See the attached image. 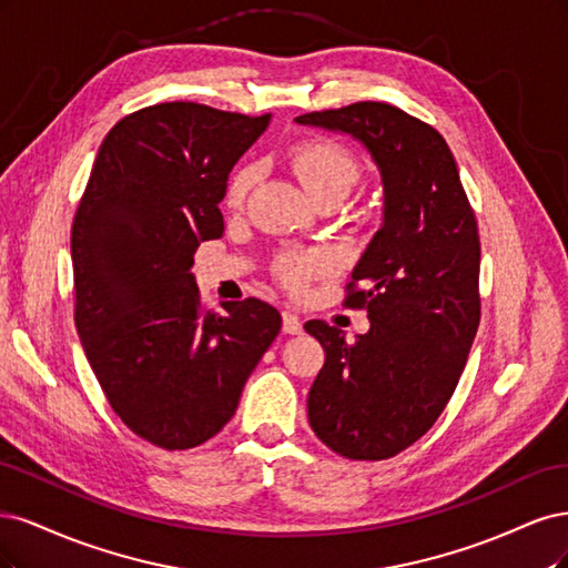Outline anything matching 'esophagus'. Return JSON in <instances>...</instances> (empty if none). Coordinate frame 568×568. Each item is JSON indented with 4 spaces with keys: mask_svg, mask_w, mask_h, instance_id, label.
Listing matches in <instances>:
<instances>
[{
    "mask_svg": "<svg viewBox=\"0 0 568 568\" xmlns=\"http://www.w3.org/2000/svg\"><path fill=\"white\" fill-rule=\"evenodd\" d=\"M304 331L302 321L297 314H292V311H283V333L285 335H300Z\"/></svg>",
    "mask_w": 568,
    "mask_h": 568,
    "instance_id": "esophagus-1",
    "label": "esophagus"
}]
</instances>
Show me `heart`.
Returning <instances> with one entry per match:
<instances>
[{"mask_svg":"<svg viewBox=\"0 0 568 568\" xmlns=\"http://www.w3.org/2000/svg\"><path fill=\"white\" fill-rule=\"evenodd\" d=\"M290 168L302 181L304 191L314 203L323 200H342L352 193V189L361 181V164L356 155L344 149L342 143L331 139H306L290 151ZM254 184V168L243 164L237 168L224 193V203L229 207H241ZM333 271V262L323 252H285L273 262L276 278L292 292V295H304L311 281L327 276Z\"/></svg>","mask_w":568,"mask_h":568,"instance_id":"heart-1","label":"heart"}]
</instances>
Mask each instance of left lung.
Returning a JSON list of instances; mask_svg holds the SVG:
<instances>
[{
    "instance_id": "8db88e82",
    "label": "left lung",
    "mask_w": 568,
    "mask_h": 568,
    "mask_svg": "<svg viewBox=\"0 0 568 568\" xmlns=\"http://www.w3.org/2000/svg\"><path fill=\"white\" fill-rule=\"evenodd\" d=\"M295 122L354 136L382 176V226L344 300L368 311L371 331H304L325 349L311 429L349 460H387L429 432L465 371L481 314L477 219L446 139L400 108L361 101Z\"/></svg>"
}]
</instances>
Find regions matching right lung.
I'll list each match as a JSON object with an SVG mask.
<instances>
[{
    "instance_id": "obj_1",
    "label": "right lung",
    "mask_w": 568,
    "mask_h": 568,
    "mask_svg": "<svg viewBox=\"0 0 568 568\" xmlns=\"http://www.w3.org/2000/svg\"><path fill=\"white\" fill-rule=\"evenodd\" d=\"M268 120L193 101L141 108L103 139L72 219L87 361L122 423L164 450L224 429L281 333L262 300L207 311L191 273L200 243L222 237L229 174Z\"/></svg>"
}]
</instances>
